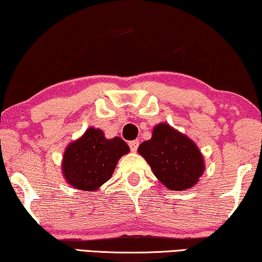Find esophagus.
I'll list each match as a JSON object with an SVG mask.
<instances>
[{
    "instance_id": "esophagus-1",
    "label": "esophagus",
    "mask_w": 262,
    "mask_h": 262,
    "mask_svg": "<svg viewBox=\"0 0 262 262\" xmlns=\"http://www.w3.org/2000/svg\"><path fill=\"white\" fill-rule=\"evenodd\" d=\"M129 147H130V150L133 152L137 151L139 147V140H133V141L129 142Z\"/></svg>"
}]
</instances>
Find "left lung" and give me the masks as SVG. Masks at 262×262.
<instances>
[{"mask_svg":"<svg viewBox=\"0 0 262 262\" xmlns=\"http://www.w3.org/2000/svg\"><path fill=\"white\" fill-rule=\"evenodd\" d=\"M138 152L171 191L193 187L204 173L203 155L194 141L168 123L155 125L151 139L142 142Z\"/></svg>","mask_w":262,"mask_h":262,"instance_id":"1","label":"left lung"}]
</instances>
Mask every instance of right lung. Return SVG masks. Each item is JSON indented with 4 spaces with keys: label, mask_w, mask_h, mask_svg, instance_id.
I'll return each instance as SVG.
<instances>
[{
    "label": "right lung",
    "mask_w": 262,
    "mask_h": 262,
    "mask_svg": "<svg viewBox=\"0 0 262 262\" xmlns=\"http://www.w3.org/2000/svg\"><path fill=\"white\" fill-rule=\"evenodd\" d=\"M129 152L121 138H105L101 129L91 127L65 148L61 170L65 180L75 190H99L114 174L122 156Z\"/></svg>",
    "instance_id": "1"
}]
</instances>
